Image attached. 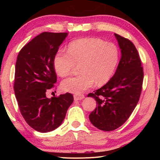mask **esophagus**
<instances>
[{
  "instance_id": "34e87169",
  "label": "esophagus",
  "mask_w": 160,
  "mask_h": 160,
  "mask_svg": "<svg viewBox=\"0 0 160 160\" xmlns=\"http://www.w3.org/2000/svg\"><path fill=\"white\" fill-rule=\"evenodd\" d=\"M85 98V96L83 94H76V95H74V100L75 101H78V100H81Z\"/></svg>"
}]
</instances>
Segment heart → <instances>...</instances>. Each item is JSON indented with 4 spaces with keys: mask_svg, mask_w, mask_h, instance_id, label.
Masks as SVG:
<instances>
[{
    "mask_svg": "<svg viewBox=\"0 0 160 160\" xmlns=\"http://www.w3.org/2000/svg\"><path fill=\"white\" fill-rule=\"evenodd\" d=\"M117 46L100 38L86 37L70 42L68 51L58 50L53 57L56 73L66 77L80 64L79 75L64 80L61 88L64 91L80 94L97 83L102 85L109 82L118 63Z\"/></svg>",
    "mask_w": 160,
    "mask_h": 160,
    "instance_id": "b5f03b06",
    "label": "heart"
}]
</instances>
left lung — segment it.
<instances>
[{
  "label": "left lung",
  "instance_id": "obj_1",
  "mask_svg": "<svg viewBox=\"0 0 160 160\" xmlns=\"http://www.w3.org/2000/svg\"><path fill=\"white\" fill-rule=\"evenodd\" d=\"M121 58L113 76L106 85L88 97L94 98L97 107L89 116L92 125L104 131H113L128 120L139 101L143 68L135 45L114 34Z\"/></svg>",
  "mask_w": 160,
  "mask_h": 160
}]
</instances>
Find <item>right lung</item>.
Segmentation results:
<instances>
[{
  "label": "right lung",
  "instance_id": "right-lung-1",
  "mask_svg": "<svg viewBox=\"0 0 160 160\" xmlns=\"http://www.w3.org/2000/svg\"><path fill=\"white\" fill-rule=\"evenodd\" d=\"M67 36L66 32H43L18 53L15 72V97L25 121L38 132H50L60 126L73 102L70 93L50 99L46 96L57 80L53 57Z\"/></svg>",
  "mask_w": 160,
  "mask_h": 160
}]
</instances>
